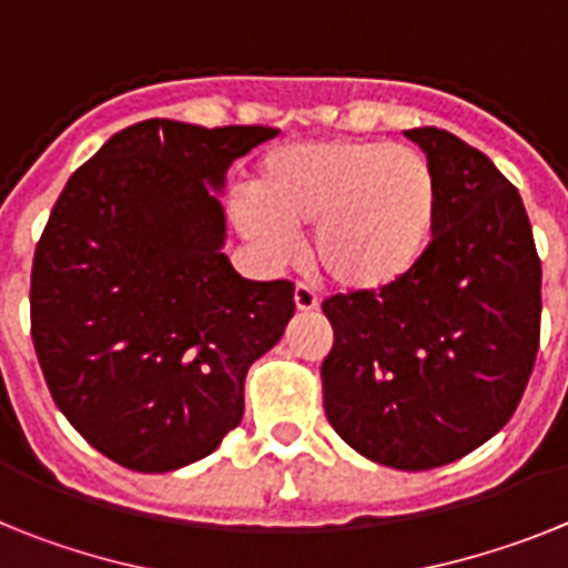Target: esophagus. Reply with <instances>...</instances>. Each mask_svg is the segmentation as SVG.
Instances as JSON below:
<instances>
[{"label":"esophagus","mask_w":568,"mask_h":568,"mask_svg":"<svg viewBox=\"0 0 568 568\" xmlns=\"http://www.w3.org/2000/svg\"><path fill=\"white\" fill-rule=\"evenodd\" d=\"M295 307L304 310V313L318 307V293H315L313 284H307V281H298V284H295Z\"/></svg>","instance_id":"esophagus-1"}]
</instances>
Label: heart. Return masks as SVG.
Segmentation results:
<instances>
[{
    "mask_svg": "<svg viewBox=\"0 0 568 568\" xmlns=\"http://www.w3.org/2000/svg\"><path fill=\"white\" fill-rule=\"evenodd\" d=\"M235 222L270 258L313 224V264L346 290L395 284L424 258L438 222V173L409 144L318 139L270 150Z\"/></svg>",
    "mask_w": 568,
    "mask_h": 568,
    "instance_id": "heart-1",
    "label": "heart"
}]
</instances>
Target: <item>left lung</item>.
<instances>
[{"label":"left lung","mask_w":568,"mask_h":568,"mask_svg":"<svg viewBox=\"0 0 568 568\" xmlns=\"http://www.w3.org/2000/svg\"><path fill=\"white\" fill-rule=\"evenodd\" d=\"M438 173L424 258L381 290L329 295L324 413L393 469L453 464L504 429L540 344V258L518 187L449 130L415 128Z\"/></svg>","instance_id":"obj_1"}]
</instances>
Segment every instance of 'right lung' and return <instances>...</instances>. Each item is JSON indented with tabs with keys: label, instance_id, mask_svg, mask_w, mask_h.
<instances>
[{
	"label": "right lung",
	"instance_id": "add662e5",
	"mask_svg": "<svg viewBox=\"0 0 568 568\" xmlns=\"http://www.w3.org/2000/svg\"><path fill=\"white\" fill-rule=\"evenodd\" d=\"M264 124L148 119L70 175L30 270L48 389L93 449L133 471L202 460L244 415V378L295 313L293 281L233 270L210 187Z\"/></svg>",
	"mask_w": 568,
	"mask_h": 568
}]
</instances>
